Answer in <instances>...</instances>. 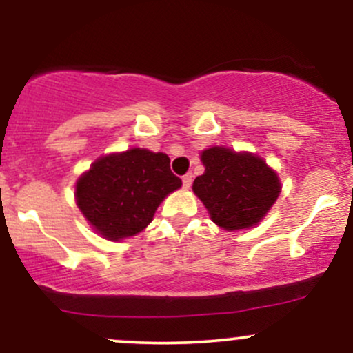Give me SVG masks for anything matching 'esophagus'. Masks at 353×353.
Returning <instances> with one entry per match:
<instances>
[{
	"label": "esophagus",
	"instance_id": "obj_1",
	"mask_svg": "<svg viewBox=\"0 0 353 353\" xmlns=\"http://www.w3.org/2000/svg\"><path fill=\"white\" fill-rule=\"evenodd\" d=\"M192 172H188L185 176H182V185H184V189H189L190 184H192Z\"/></svg>",
	"mask_w": 353,
	"mask_h": 353
}]
</instances>
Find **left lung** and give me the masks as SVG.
I'll use <instances>...</instances> for the list:
<instances>
[{
    "label": "left lung",
    "mask_w": 353,
    "mask_h": 353,
    "mask_svg": "<svg viewBox=\"0 0 353 353\" xmlns=\"http://www.w3.org/2000/svg\"><path fill=\"white\" fill-rule=\"evenodd\" d=\"M201 159L205 171L196 177L192 189L219 228H252L281 194L277 174L254 154L210 148Z\"/></svg>",
    "instance_id": "8db88e82"
}]
</instances>
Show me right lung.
Instances as JSON below:
<instances>
[{"instance_id":"add662e5","label":"right lung","mask_w":353,"mask_h":353,"mask_svg":"<svg viewBox=\"0 0 353 353\" xmlns=\"http://www.w3.org/2000/svg\"><path fill=\"white\" fill-rule=\"evenodd\" d=\"M169 163L165 154L139 148L101 157L76 182L81 212L109 241L141 232L164 197L182 185Z\"/></svg>"}]
</instances>
